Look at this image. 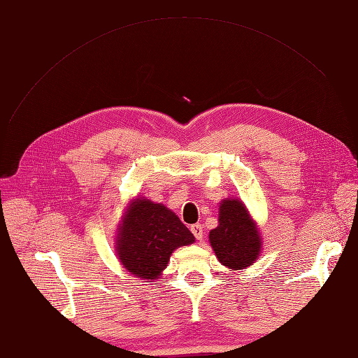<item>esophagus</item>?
Returning <instances> with one entry per match:
<instances>
[{
	"mask_svg": "<svg viewBox=\"0 0 358 358\" xmlns=\"http://www.w3.org/2000/svg\"><path fill=\"white\" fill-rule=\"evenodd\" d=\"M191 231H192L194 236H196L197 241H201L203 237H204V234H203V225H201V224H194V225H191Z\"/></svg>",
	"mask_w": 358,
	"mask_h": 358,
	"instance_id": "34e87169",
	"label": "esophagus"
}]
</instances>
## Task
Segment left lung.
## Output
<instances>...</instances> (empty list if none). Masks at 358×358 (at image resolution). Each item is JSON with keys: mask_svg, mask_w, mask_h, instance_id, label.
<instances>
[{"mask_svg": "<svg viewBox=\"0 0 358 358\" xmlns=\"http://www.w3.org/2000/svg\"><path fill=\"white\" fill-rule=\"evenodd\" d=\"M213 251L224 266L242 270L259 254V234L245 206L239 200H224L220 206V224L209 233Z\"/></svg>", "mask_w": 358, "mask_h": 358, "instance_id": "obj_1", "label": "left lung"}]
</instances>
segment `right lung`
<instances>
[{
	"instance_id": "obj_1",
	"label": "right lung",
	"mask_w": 358,
	"mask_h": 358,
	"mask_svg": "<svg viewBox=\"0 0 358 358\" xmlns=\"http://www.w3.org/2000/svg\"><path fill=\"white\" fill-rule=\"evenodd\" d=\"M192 242V233L171 210L146 199H137L127 212L116 249L128 272L142 279H157L171 252Z\"/></svg>"
}]
</instances>
